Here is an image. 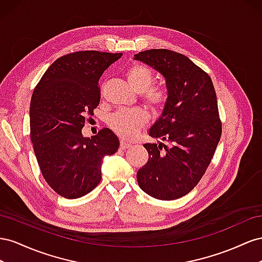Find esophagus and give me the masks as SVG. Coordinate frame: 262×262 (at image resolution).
<instances>
[{"mask_svg": "<svg viewBox=\"0 0 262 262\" xmlns=\"http://www.w3.org/2000/svg\"><path fill=\"white\" fill-rule=\"evenodd\" d=\"M132 146L130 143H128V141H125V140H121V143H119V148L122 149V150H125V149L129 148Z\"/></svg>", "mask_w": 262, "mask_h": 262, "instance_id": "1", "label": "esophagus"}]
</instances>
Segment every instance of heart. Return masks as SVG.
Masks as SVG:
<instances>
[{"label": "heart", "instance_id": "heart-1", "mask_svg": "<svg viewBox=\"0 0 262 262\" xmlns=\"http://www.w3.org/2000/svg\"><path fill=\"white\" fill-rule=\"evenodd\" d=\"M126 79L141 100L154 112H161L167 105L169 93L162 85L154 84L155 72L143 63H135L126 71ZM148 121L146 112L141 108L118 110L108 118V125L119 136L133 138Z\"/></svg>", "mask_w": 262, "mask_h": 262}]
</instances>
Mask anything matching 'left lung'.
<instances>
[{
	"label": "left lung",
	"instance_id": "8db88e82",
	"mask_svg": "<svg viewBox=\"0 0 262 262\" xmlns=\"http://www.w3.org/2000/svg\"><path fill=\"white\" fill-rule=\"evenodd\" d=\"M166 78L169 100L149 135L163 144H145L149 158L137 171L141 190L157 200H176L192 191L210 166L222 136L211 77L188 57L169 49L134 56Z\"/></svg>",
	"mask_w": 262,
	"mask_h": 262
}]
</instances>
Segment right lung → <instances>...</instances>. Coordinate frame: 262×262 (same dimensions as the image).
<instances>
[{"instance_id":"add662e5","label":"right lung","mask_w":262,"mask_h":262,"mask_svg":"<svg viewBox=\"0 0 262 262\" xmlns=\"http://www.w3.org/2000/svg\"><path fill=\"white\" fill-rule=\"evenodd\" d=\"M122 54L80 50L52 63L35 86L31 101V140L40 172L66 199H79L101 181L104 156L116 152L118 138L102 128L82 136L101 99L99 79Z\"/></svg>"}]
</instances>
